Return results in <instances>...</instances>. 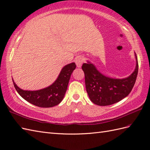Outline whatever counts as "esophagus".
<instances>
[{
	"instance_id": "1",
	"label": "esophagus",
	"mask_w": 150,
	"mask_h": 150,
	"mask_svg": "<svg viewBox=\"0 0 150 150\" xmlns=\"http://www.w3.org/2000/svg\"><path fill=\"white\" fill-rule=\"evenodd\" d=\"M83 61H84V58H83V57L79 56L76 57L75 59V63L76 64V67L79 68H81Z\"/></svg>"
}]
</instances>
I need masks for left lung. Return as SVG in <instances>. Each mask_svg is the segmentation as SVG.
I'll list each match as a JSON object with an SVG mask.
<instances>
[{
	"label": "left lung",
	"mask_w": 150,
	"mask_h": 150,
	"mask_svg": "<svg viewBox=\"0 0 150 150\" xmlns=\"http://www.w3.org/2000/svg\"><path fill=\"white\" fill-rule=\"evenodd\" d=\"M135 71L128 77L116 79L104 76L93 64L83 63L82 70L85 75L87 93L90 100L100 106L110 105L120 102L129 95L135 83L138 74L137 57Z\"/></svg>",
	"instance_id": "left-lung-1"
}]
</instances>
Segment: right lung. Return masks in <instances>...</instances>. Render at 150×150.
I'll list each match as a JSON object with an SVG mask.
<instances>
[{"instance_id": "add662e5", "label": "right lung", "mask_w": 150, "mask_h": 150, "mask_svg": "<svg viewBox=\"0 0 150 150\" xmlns=\"http://www.w3.org/2000/svg\"><path fill=\"white\" fill-rule=\"evenodd\" d=\"M75 68V62L65 66L54 83L38 91H24L19 88L13 80V84L19 95L28 102L40 107H52L58 105L63 99L69 79Z\"/></svg>"}]
</instances>
